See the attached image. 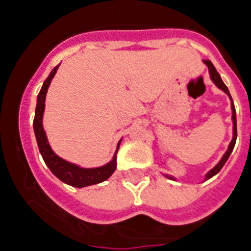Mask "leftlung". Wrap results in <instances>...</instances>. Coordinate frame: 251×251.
I'll use <instances>...</instances> for the list:
<instances>
[{"mask_svg":"<svg viewBox=\"0 0 251 251\" xmlns=\"http://www.w3.org/2000/svg\"><path fill=\"white\" fill-rule=\"evenodd\" d=\"M204 64L207 65L208 69H209V74H210V79H212V81H213L214 84H216L218 88H220L221 90H223L225 93L228 94V97L231 98V94H229L228 89H227V86L225 85V83L222 81V79H221L220 74H218V71L216 70V67L213 66V64L210 62L209 60H204ZM231 109H232V122H233V138L232 140H231V143H229L228 145V149H227V151L223 154L222 159H221L220 162H218V165L216 166L214 168H212L209 172H208L207 175H205V180H208V178L213 177L214 175H217L218 172L221 171V168L225 166V163L227 162V159H228L229 154L232 153L233 151V147H235V143H236V138H237V126H236V111H235V104H233V100L232 98H231ZM167 177L172 178V180H175L174 177H171V176H167Z\"/></svg>","mask_w":251,"mask_h":251,"instance_id":"1","label":"left lung"}]
</instances>
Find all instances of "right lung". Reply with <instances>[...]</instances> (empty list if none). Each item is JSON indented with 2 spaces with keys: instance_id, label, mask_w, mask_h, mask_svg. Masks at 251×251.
<instances>
[{
  "instance_id": "add662e5",
  "label": "right lung",
  "mask_w": 251,
  "mask_h": 251,
  "mask_svg": "<svg viewBox=\"0 0 251 251\" xmlns=\"http://www.w3.org/2000/svg\"><path fill=\"white\" fill-rule=\"evenodd\" d=\"M58 66L54 67L53 70L50 71L48 77L44 80L42 89L38 94L37 98V107H35V116L34 121H33V127H34V134L35 139H37V144L39 151H41L43 161L46 162V165L50 170V172L60 178L62 182L70 185L74 187H84V186H90V185L100 184L106 181L111 175L115 172L117 162H116V155H117V151H119L120 142L117 144V149L113 155L112 161L107 163V165L102 166V167L97 168H81L76 165H73L70 162L65 161L62 158L58 157L52 149H50V144H48L47 136L43 130V112H44V102H46V94H47L48 86H50V81L53 79L54 74L57 71Z\"/></svg>"
}]
</instances>
